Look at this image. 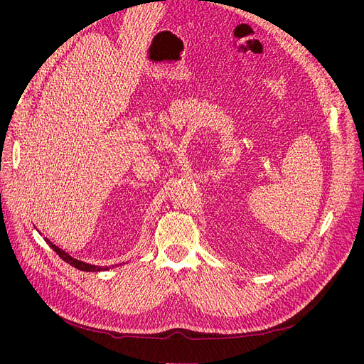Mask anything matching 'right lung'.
Here are the masks:
<instances>
[{
    "label": "right lung",
    "mask_w": 364,
    "mask_h": 364,
    "mask_svg": "<svg viewBox=\"0 0 364 364\" xmlns=\"http://www.w3.org/2000/svg\"><path fill=\"white\" fill-rule=\"evenodd\" d=\"M46 242L50 245V247H51V250H53L57 255H59L65 262H68V264H70L72 267H75V269L82 270V272H102V270H109V267L92 265V264H88V262H84V261H80V259H76V258L70 257L68 252H65L63 250H60L59 246H55L54 243H51L47 237H46Z\"/></svg>",
    "instance_id": "add662e5"
}]
</instances>
